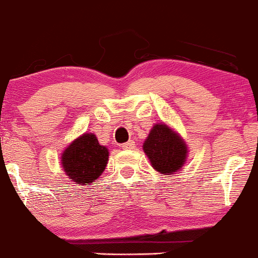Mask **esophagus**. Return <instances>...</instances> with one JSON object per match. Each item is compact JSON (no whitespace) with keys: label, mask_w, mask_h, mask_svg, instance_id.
<instances>
[{"label":"esophagus","mask_w":258,"mask_h":258,"mask_svg":"<svg viewBox=\"0 0 258 258\" xmlns=\"http://www.w3.org/2000/svg\"><path fill=\"white\" fill-rule=\"evenodd\" d=\"M135 148V142L128 141L127 143L122 144V149H133Z\"/></svg>","instance_id":"esophagus-1"}]
</instances>
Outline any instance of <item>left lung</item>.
Returning <instances> with one entry per match:
<instances>
[{
	"label": "left lung",
	"instance_id": "1",
	"mask_svg": "<svg viewBox=\"0 0 258 258\" xmlns=\"http://www.w3.org/2000/svg\"><path fill=\"white\" fill-rule=\"evenodd\" d=\"M152 166L161 174H172L182 168L186 158L183 139L165 123H156L143 144Z\"/></svg>",
	"mask_w": 258,
	"mask_h": 258
}]
</instances>
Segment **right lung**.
Here are the masks:
<instances>
[{"label": "right lung", "instance_id": "right-lung-1", "mask_svg": "<svg viewBox=\"0 0 258 258\" xmlns=\"http://www.w3.org/2000/svg\"><path fill=\"white\" fill-rule=\"evenodd\" d=\"M109 152L94 135L85 133L65 149L61 162L65 173L76 184H92L108 164Z\"/></svg>", "mask_w": 258, "mask_h": 258}]
</instances>
